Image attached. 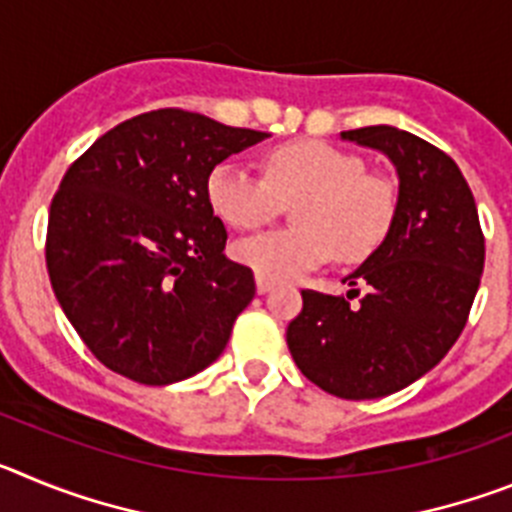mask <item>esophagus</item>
<instances>
[{
    "instance_id": "1",
    "label": "esophagus",
    "mask_w": 512,
    "mask_h": 512,
    "mask_svg": "<svg viewBox=\"0 0 512 512\" xmlns=\"http://www.w3.org/2000/svg\"><path fill=\"white\" fill-rule=\"evenodd\" d=\"M271 287H274V282H271V279H266V277H261V274H256V289H259L261 295H264V292H269Z\"/></svg>"
}]
</instances>
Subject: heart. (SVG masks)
<instances>
[{"mask_svg":"<svg viewBox=\"0 0 512 512\" xmlns=\"http://www.w3.org/2000/svg\"><path fill=\"white\" fill-rule=\"evenodd\" d=\"M207 202L223 223L256 230L282 202H294L297 228L256 235L235 256L271 282L297 279L325 261H364L390 235L397 192L390 179L366 171L364 158L323 140H292L266 153V179L235 161H220L205 182Z\"/></svg>","mask_w":512,"mask_h":512,"instance_id":"b5f03b06","label":"heart"}]
</instances>
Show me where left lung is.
Returning <instances> with one entry per match:
<instances>
[{"mask_svg":"<svg viewBox=\"0 0 512 512\" xmlns=\"http://www.w3.org/2000/svg\"><path fill=\"white\" fill-rule=\"evenodd\" d=\"M341 135L395 164V223L346 279L354 287L346 297L302 289V312L287 325V346L320 390L374 400L413 384L449 354L482 279L485 235L467 179L441 148L390 125Z\"/></svg>","mask_w":512,"mask_h":512,"instance_id":"left-lung-1","label":"left lung"}]
</instances>
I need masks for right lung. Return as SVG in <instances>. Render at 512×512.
Returning <instances> with one entry per match:
<instances>
[{
  "label": "right lung",
  "mask_w": 512,
  "mask_h": 512,
  "mask_svg": "<svg viewBox=\"0 0 512 512\" xmlns=\"http://www.w3.org/2000/svg\"><path fill=\"white\" fill-rule=\"evenodd\" d=\"M266 133L166 107L120 122L63 174L45 266L58 305L107 369L138 384L179 382L223 354L256 295L225 259V225L205 182Z\"/></svg>",
  "instance_id": "1"
}]
</instances>
